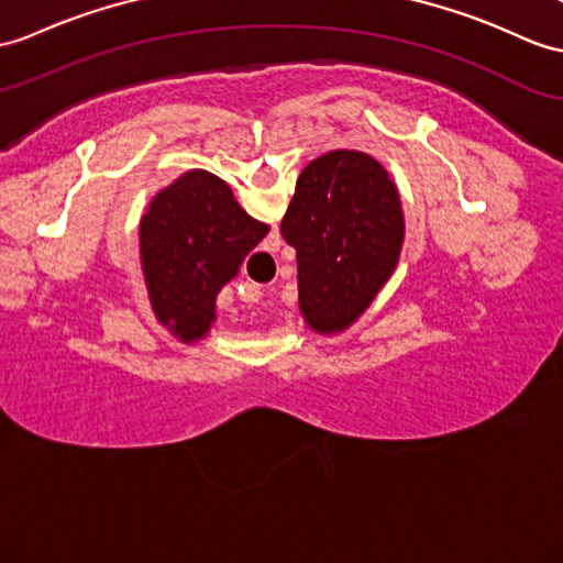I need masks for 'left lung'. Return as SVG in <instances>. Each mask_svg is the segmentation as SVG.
I'll use <instances>...</instances> for the list:
<instances>
[{
  "label": "left lung",
  "mask_w": 563,
  "mask_h": 563,
  "mask_svg": "<svg viewBox=\"0 0 563 563\" xmlns=\"http://www.w3.org/2000/svg\"><path fill=\"white\" fill-rule=\"evenodd\" d=\"M282 236L296 249L300 314L314 332H341L399 263L401 200L377 159L332 150L300 172Z\"/></svg>",
  "instance_id": "left-lung-1"
}]
</instances>
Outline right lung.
Listing matches in <instances>:
<instances>
[{
	"label": "right lung",
	"instance_id": "obj_1",
	"mask_svg": "<svg viewBox=\"0 0 563 563\" xmlns=\"http://www.w3.org/2000/svg\"><path fill=\"white\" fill-rule=\"evenodd\" d=\"M267 231L210 172H186L162 188L141 219L143 274L157 320L184 344L208 334L217 294Z\"/></svg>",
	"mask_w": 563,
	"mask_h": 563
}]
</instances>
